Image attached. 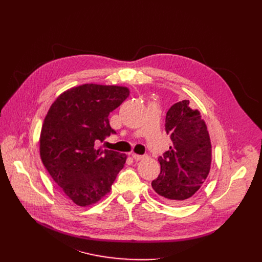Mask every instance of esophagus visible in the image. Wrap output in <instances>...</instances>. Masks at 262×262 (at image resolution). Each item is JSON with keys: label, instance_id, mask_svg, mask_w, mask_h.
<instances>
[{"label": "esophagus", "instance_id": "1", "mask_svg": "<svg viewBox=\"0 0 262 262\" xmlns=\"http://www.w3.org/2000/svg\"><path fill=\"white\" fill-rule=\"evenodd\" d=\"M132 156H133V158H134L135 160H137V161L142 160V159H144V157H145L144 155H138V154H135V153H133Z\"/></svg>", "mask_w": 262, "mask_h": 262}]
</instances>
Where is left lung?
<instances>
[{
	"mask_svg": "<svg viewBox=\"0 0 262 262\" xmlns=\"http://www.w3.org/2000/svg\"><path fill=\"white\" fill-rule=\"evenodd\" d=\"M172 145L159 156L160 174L152 182L156 193L169 204L185 202L196 193L211 166V142L205 121L189 101L175 103L166 116Z\"/></svg>",
	"mask_w": 262,
	"mask_h": 262,
	"instance_id": "left-lung-1",
	"label": "left lung"
}]
</instances>
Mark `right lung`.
<instances>
[{"mask_svg": "<svg viewBox=\"0 0 262 262\" xmlns=\"http://www.w3.org/2000/svg\"><path fill=\"white\" fill-rule=\"evenodd\" d=\"M128 95L126 87L85 84L61 93L45 119L41 160L63 193L81 207L108 194L125 164V154L96 144L116 134L108 116Z\"/></svg>", "mask_w": 262, "mask_h": 262, "instance_id": "add662e5", "label": "right lung"}]
</instances>
